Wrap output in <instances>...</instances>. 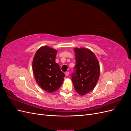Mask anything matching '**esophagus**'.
<instances>
[{
	"label": "esophagus",
	"instance_id": "34e87169",
	"mask_svg": "<svg viewBox=\"0 0 131 131\" xmlns=\"http://www.w3.org/2000/svg\"><path fill=\"white\" fill-rule=\"evenodd\" d=\"M65 75H66L67 77H68V75H69V72H66L65 73Z\"/></svg>",
	"mask_w": 131,
	"mask_h": 131
}]
</instances>
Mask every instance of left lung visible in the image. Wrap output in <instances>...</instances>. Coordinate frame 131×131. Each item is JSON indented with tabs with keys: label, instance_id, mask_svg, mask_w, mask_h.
I'll use <instances>...</instances> for the list:
<instances>
[{
	"label": "left lung",
	"instance_id": "1",
	"mask_svg": "<svg viewBox=\"0 0 131 131\" xmlns=\"http://www.w3.org/2000/svg\"><path fill=\"white\" fill-rule=\"evenodd\" d=\"M76 63L72 80L76 92L83 96L92 91L100 77V64L95 54L85 48H75Z\"/></svg>",
	"mask_w": 131,
	"mask_h": 131
}]
</instances>
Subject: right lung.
<instances>
[{
  "label": "right lung",
  "mask_w": 131,
  "mask_h": 131,
  "mask_svg": "<svg viewBox=\"0 0 131 131\" xmlns=\"http://www.w3.org/2000/svg\"><path fill=\"white\" fill-rule=\"evenodd\" d=\"M57 51L49 46L40 47L33 60V72L38 85L49 93L59 89L65 75L55 62Z\"/></svg>",
  "instance_id": "1"
}]
</instances>
